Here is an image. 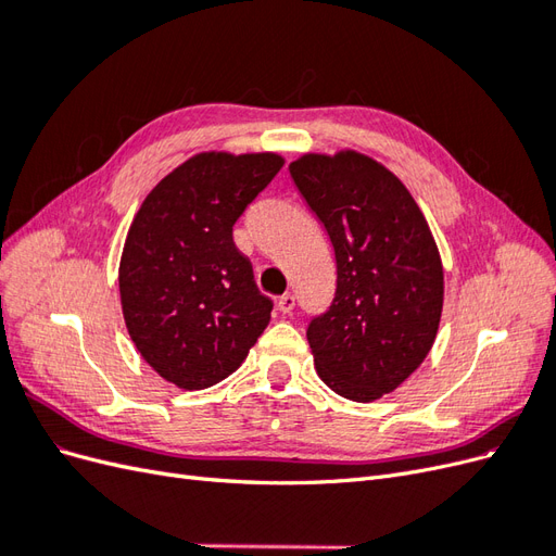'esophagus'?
I'll return each instance as SVG.
<instances>
[{"label":"esophagus","mask_w":556,"mask_h":556,"mask_svg":"<svg viewBox=\"0 0 556 556\" xmlns=\"http://www.w3.org/2000/svg\"><path fill=\"white\" fill-rule=\"evenodd\" d=\"M294 306H296V296L294 294H290V292H285L280 299H278V311L280 313H292L294 311Z\"/></svg>","instance_id":"obj_1"}]
</instances>
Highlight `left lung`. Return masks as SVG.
Masks as SVG:
<instances>
[{
  "label": "left lung",
  "mask_w": 556,
  "mask_h": 556,
  "mask_svg": "<svg viewBox=\"0 0 556 556\" xmlns=\"http://www.w3.org/2000/svg\"><path fill=\"white\" fill-rule=\"evenodd\" d=\"M290 176L336 255L331 306L306 329L317 376L368 403L425 362L443 311V264L422 211L390 169L355 150L304 155Z\"/></svg>",
  "instance_id": "8db88e82"
}]
</instances>
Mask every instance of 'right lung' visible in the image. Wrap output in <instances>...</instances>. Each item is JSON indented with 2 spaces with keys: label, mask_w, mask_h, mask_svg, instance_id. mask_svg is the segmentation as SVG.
Returning a JSON list of instances; mask_svg holds the SVG:
<instances>
[{
  "label": "right lung",
  "mask_w": 556,
  "mask_h": 556,
  "mask_svg": "<svg viewBox=\"0 0 556 556\" xmlns=\"http://www.w3.org/2000/svg\"><path fill=\"white\" fill-rule=\"evenodd\" d=\"M285 160L199 153L134 215L121 260L125 325L141 357L180 390L231 376L271 319L233 225Z\"/></svg>",
  "instance_id": "1"
}]
</instances>
